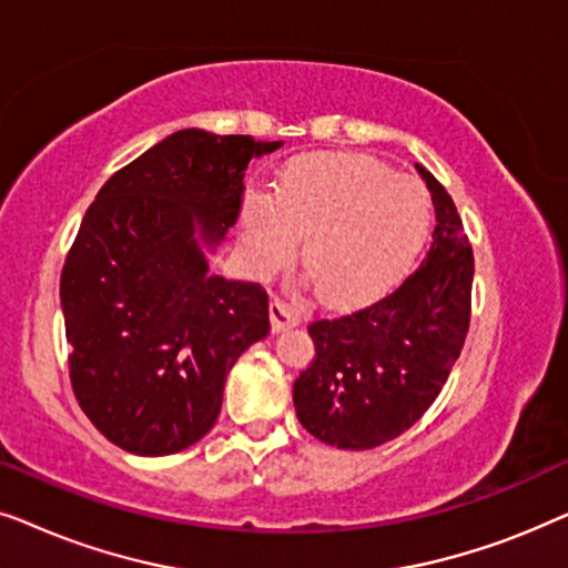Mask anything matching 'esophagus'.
Segmentation results:
<instances>
[{"label":"esophagus","instance_id":"1","mask_svg":"<svg viewBox=\"0 0 568 568\" xmlns=\"http://www.w3.org/2000/svg\"><path fill=\"white\" fill-rule=\"evenodd\" d=\"M268 313H271V325H274V331L294 328V325H300V321H302L300 310H294L290 302H284L282 297L271 300Z\"/></svg>","mask_w":568,"mask_h":568}]
</instances>
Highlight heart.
<instances>
[{"mask_svg":"<svg viewBox=\"0 0 568 568\" xmlns=\"http://www.w3.org/2000/svg\"><path fill=\"white\" fill-rule=\"evenodd\" d=\"M429 227V193L367 154H313L292 162L274 196L243 201L247 258L261 274L302 261L333 302L385 290L408 266Z\"/></svg>","mask_w":568,"mask_h":568,"instance_id":"obj_1","label":"heart"}]
</instances>
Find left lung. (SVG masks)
<instances>
[{"label":"left lung","instance_id":"obj_1","mask_svg":"<svg viewBox=\"0 0 568 568\" xmlns=\"http://www.w3.org/2000/svg\"><path fill=\"white\" fill-rule=\"evenodd\" d=\"M416 168L437 214L426 258L377 302L307 325L315 359L294 383V408L331 447L372 449L410 429L468 336L473 247L445 185Z\"/></svg>","mask_w":568,"mask_h":568}]
</instances>
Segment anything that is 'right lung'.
<instances>
[{
	"label": "right lung",
	"mask_w": 568,
	"mask_h": 568,
	"mask_svg": "<svg viewBox=\"0 0 568 568\" xmlns=\"http://www.w3.org/2000/svg\"><path fill=\"white\" fill-rule=\"evenodd\" d=\"M282 142L183 129L108 178L61 271L69 379L95 429L160 457L212 429L237 356L266 338L261 284L209 274L243 209L247 162Z\"/></svg>",
	"instance_id": "add662e5"
}]
</instances>
